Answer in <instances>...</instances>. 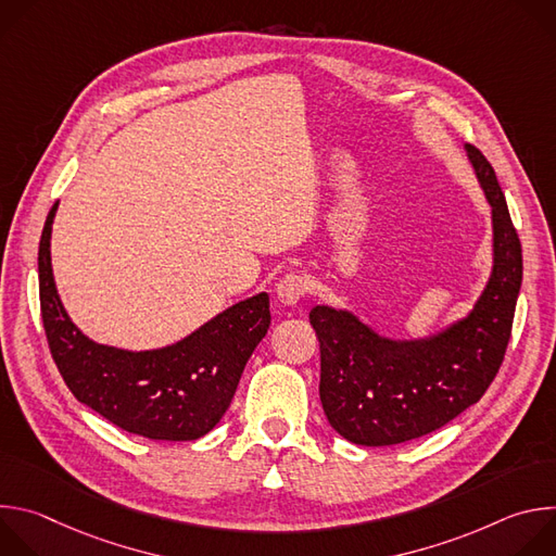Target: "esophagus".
Masks as SVG:
<instances>
[{
	"instance_id": "1",
	"label": "esophagus",
	"mask_w": 556,
	"mask_h": 556,
	"mask_svg": "<svg viewBox=\"0 0 556 556\" xmlns=\"http://www.w3.org/2000/svg\"><path fill=\"white\" fill-rule=\"evenodd\" d=\"M307 290H309V281L303 275L290 273V275L279 279L277 299H279L281 305H296L305 296Z\"/></svg>"
}]
</instances>
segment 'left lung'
<instances>
[{
  "label": "left lung",
  "instance_id": "obj_1",
  "mask_svg": "<svg viewBox=\"0 0 556 556\" xmlns=\"http://www.w3.org/2000/svg\"><path fill=\"white\" fill-rule=\"evenodd\" d=\"M493 213V270L464 319L425 339H389L350 309L314 305L328 422L361 446L427 435L478 403L504 361L521 288V242L495 169L464 144Z\"/></svg>",
  "mask_w": 556,
  "mask_h": 556
}]
</instances>
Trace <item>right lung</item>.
I'll use <instances>...</instances> for the list:
<instances>
[{
  "label": "right lung",
  "mask_w": 556,
  "mask_h": 556,
  "mask_svg": "<svg viewBox=\"0 0 556 556\" xmlns=\"http://www.w3.org/2000/svg\"><path fill=\"white\" fill-rule=\"evenodd\" d=\"M56 206L46 217L39 242V301L52 358L74 399L149 440L187 442L206 435L226 414L251 354L270 328L268 294L226 307L161 350L101 345L72 324L56 292L50 264Z\"/></svg>",
  "instance_id": "1"
}]
</instances>
